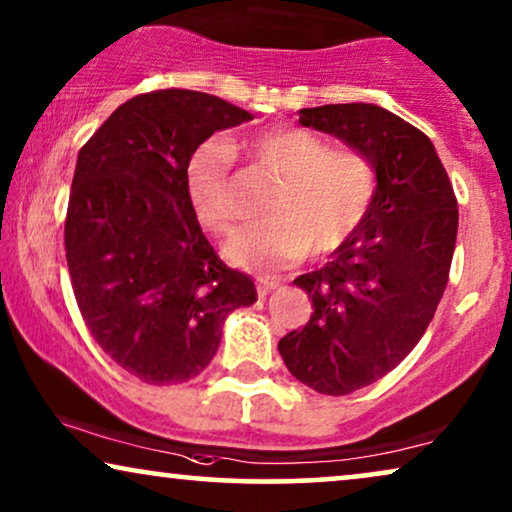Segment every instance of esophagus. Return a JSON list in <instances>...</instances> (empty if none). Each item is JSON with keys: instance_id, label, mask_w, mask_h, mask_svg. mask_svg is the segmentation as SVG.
Returning a JSON list of instances; mask_svg holds the SVG:
<instances>
[{"instance_id": "esophagus-1", "label": "esophagus", "mask_w": 512, "mask_h": 512, "mask_svg": "<svg viewBox=\"0 0 512 512\" xmlns=\"http://www.w3.org/2000/svg\"><path fill=\"white\" fill-rule=\"evenodd\" d=\"M279 284H282V277H277V275H265V277H258V279H256L258 296L265 298L272 289H277Z\"/></svg>"}]
</instances>
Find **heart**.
<instances>
[{
  "label": "heart",
  "mask_w": 512,
  "mask_h": 512,
  "mask_svg": "<svg viewBox=\"0 0 512 512\" xmlns=\"http://www.w3.org/2000/svg\"><path fill=\"white\" fill-rule=\"evenodd\" d=\"M251 156L277 174L268 221L244 228L228 242L237 265L277 270L310 254H333L359 233L377 198V167L359 149H331L324 137L296 125H277L251 139ZM186 193L198 221L216 235L237 226L235 149L209 137L186 163Z\"/></svg>",
  "instance_id": "obj_1"
}]
</instances>
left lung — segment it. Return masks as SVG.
Masks as SVG:
<instances>
[{
    "mask_svg": "<svg viewBox=\"0 0 512 512\" xmlns=\"http://www.w3.org/2000/svg\"><path fill=\"white\" fill-rule=\"evenodd\" d=\"M307 128L340 137L377 167L373 212L331 261L293 284L310 321L279 340L291 375L345 396L391 373L431 324L457 242V195L431 139L377 104L300 111Z\"/></svg>",
    "mask_w": 512,
    "mask_h": 512,
    "instance_id": "obj_1",
    "label": "left lung"
}]
</instances>
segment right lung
<instances>
[{"instance_id": "add662e5", "label": "right lung", "mask_w": 512, "mask_h": 512, "mask_svg": "<svg viewBox=\"0 0 512 512\" xmlns=\"http://www.w3.org/2000/svg\"><path fill=\"white\" fill-rule=\"evenodd\" d=\"M249 111L184 88L121 104L81 146L65 219L76 305L102 352L149 384L214 359L228 312L256 303L249 275L216 254L186 193V163Z\"/></svg>"}]
</instances>
